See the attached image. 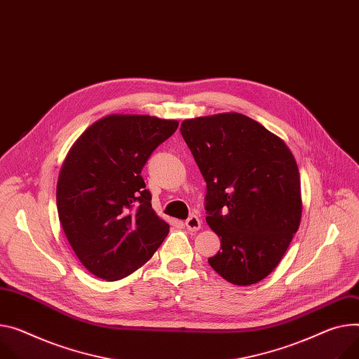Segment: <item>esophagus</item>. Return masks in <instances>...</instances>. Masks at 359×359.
<instances>
[{"instance_id": "obj_1", "label": "esophagus", "mask_w": 359, "mask_h": 359, "mask_svg": "<svg viewBox=\"0 0 359 359\" xmlns=\"http://www.w3.org/2000/svg\"><path fill=\"white\" fill-rule=\"evenodd\" d=\"M201 224L203 222L197 217V215H189L187 219H185V227L187 230L189 231H197L201 229Z\"/></svg>"}]
</instances>
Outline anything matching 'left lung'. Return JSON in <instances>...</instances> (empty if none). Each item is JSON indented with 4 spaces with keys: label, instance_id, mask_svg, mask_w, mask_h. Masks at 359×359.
I'll return each instance as SVG.
<instances>
[{
    "label": "left lung",
    "instance_id": "obj_1",
    "mask_svg": "<svg viewBox=\"0 0 359 359\" xmlns=\"http://www.w3.org/2000/svg\"><path fill=\"white\" fill-rule=\"evenodd\" d=\"M181 135L207 182L205 219L222 238L210 266L237 286L260 282L300 224L294 156L280 137L236 112L184 121Z\"/></svg>",
    "mask_w": 359,
    "mask_h": 359
}]
</instances>
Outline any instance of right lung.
Segmentation results:
<instances>
[{"label":"right lung","mask_w":359,"mask_h":359,"mask_svg":"<svg viewBox=\"0 0 359 359\" xmlns=\"http://www.w3.org/2000/svg\"><path fill=\"white\" fill-rule=\"evenodd\" d=\"M177 121L110 115L69 151L57 181V211L73 252L90 273L114 282L145 264L170 231L141 175Z\"/></svg>","instance_id":"1"}]
</instances>
